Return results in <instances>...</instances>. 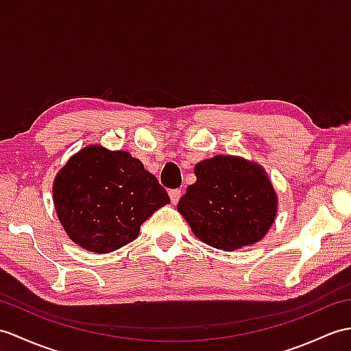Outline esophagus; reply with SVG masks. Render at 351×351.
<instances>
[{
    "mask_svg": "<svg viewBox=\"0 0 351 351\" xmlns=\"http://www.w3.org/2000/svg\"><path fill=\"white\" fill-rule=\"evenodd\" d=\"M169 197H170V200H172V203H173V205H176V203H178V200L179 199H181V190H170L169 191Z\"/></svg>",
    "mask_w": 351,
    "mask_h": 351,
    "instance_id": "34e87169",
    "label": "esophagus"
}]
</instances>
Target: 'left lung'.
<instances>
[{
    "mask_svg": "<svg viewBox=\"0 0 351 351\" xmlns=\"http://www.w3.org/2000/svg\"><path fill=\"white\" fill-rule=\"evenodd\" d=\"M194 175L176 208L202 242L234 251L265 238L278 213V195L258 162L215 156L197 162Z\"/></svg>",
    "mask_w": 351,
    "mask_h": 351,
    "instance_id": "8db88e82",
    "label": "left lung"
}]
</instances>
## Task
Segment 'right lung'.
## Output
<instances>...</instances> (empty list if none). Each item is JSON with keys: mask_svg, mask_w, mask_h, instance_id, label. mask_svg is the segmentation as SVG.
Instances as JSON below:
<instances>
[{"mask_svg": "<svg viewBox=\"0 0 351 351\" xmlns=\"http://www.w3.org/2000/svg\"><path fill=\"white\" fill-rule=\"evenodd\" d=\"M52 197L69 238L95 254L134 241L146 219L170 203L141 160L101 145H88L69 158L53 179Z\"/></svg>", "mask_w": 351, "mask_h": 351, "instance_id": "obj_1", "label": "right lung"}]
</instances>
